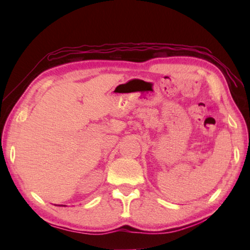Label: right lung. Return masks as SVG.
<instances>
[{"instance_id":"add662e5","label":"right lung","mask_w":250,"mask_h":250,"mask_svg":"<svg viewBox=\"0 0 250 250\" xmlns=\"http://www.w3.org/2000/svg\"><path fill=\"white\" fill-rule=\"evenodd\" d=\"M59 206H62V205H59ZM64 206H65V205H64Z\"/></svg>"}]
</instances>
